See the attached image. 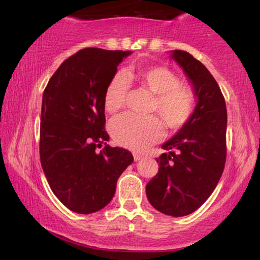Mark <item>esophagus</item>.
I'll return each mask as SVG.
<instances>
[{
	"instance_id": "34e87169",
	"label": "esophagus",
	"mask_w": 260,
	"mask_h": 260,
	"mask_svg": "<svg viewBox=\"0 0 260 260\" xmlns=\"http://www.w3.org/2000/svg\"><path fill=\"white\" fill-rule=\"evenodd\" d=\"M142 157H143V156H142L141 154H134V159L135 161H140V159H142Z\"/></svg>"
}]
</instances>
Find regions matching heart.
I'll list each match as a JSON object with an SVG mask.
<instances>
[{"label":"heart","instance_id":"heart-1","mask_svg":"<svg viewBox=\"0 0 260 260\" xmlns=\"http://www.w3.org/2000/svg\"><path fill=\"white\" fill-rule=\"evenodd\" d=\"M140 83L156 93L152 110L158 112L169 129H180L189 122L195 110V94L180 78L163 66L142 69L134 74ZM129 81L122 71L113 74L104 93V106L108 112H116L126 102ZM110 133L122 147L144 151L163 137V123L157 116H138L123 113L110 123Z\"/></svg>","mask_w":260,"mask_h":260}]
</instances>
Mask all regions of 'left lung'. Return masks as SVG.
I'll list each match as a JSON object with an SVG mask.
<instances>
[{
  "label": "left lung",
  "instance_id": "8db88e82",
  "mask_svg": "<svg viewBox=\"0 0 260 260\" xmlns=\"http://www.w3.org/2000/svg\"><path fill=\"white\" fill-rule=\"evenodd\" d=\"M172 58L193 85L197 108L186 125L162 145L158 173L145 188L148 200L163 214L197 211L215 189L226 162L227 110L218 83L205 65L184 51Z\"/></svg>",
  "mask_w": 260,
  "mask_h": 260
}]
</instances>
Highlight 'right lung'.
Wrapping results in <instances>:
<instances>
[{
  "label": "right lung",
  "mask_w": 260,
  "mask_h": 260,
  "mask_svg": "<svg viewBox=\"0 0 260 260\" xmlns=\"http://www.w3.org/2000/svg\"><path fill=\"white\" fill-rule=\"evenodd\" d=\"M130 51L84 48L63 61L42 95L40 161L49 187L71 211L90 214L112 200L134 161L106 142L104 93Z\"/></svg>",
  "instance_id": "right-lung-1"
}]
</instances>
